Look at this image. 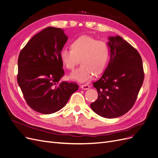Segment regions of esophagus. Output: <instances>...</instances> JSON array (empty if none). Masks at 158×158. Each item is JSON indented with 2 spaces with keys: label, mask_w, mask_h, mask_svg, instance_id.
<instances>
[{
  "label": "esophagus",
  "mask_w": 158,
  "mask_h": 158,
  "mask_svg": "<svg viewBox=\"0 0 158 158\" xmlns=\"http://www.w3.org/2000/svg\"><path fill=\"white\" fill-rule=\"evenodd\" d=\"M80 88H82V89H85V90H87L89 89V85H88V84H84V85H80Z\"/></svg>",
  "instance_id": "obj_1"
}]
</instances>
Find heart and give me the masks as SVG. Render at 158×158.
I'll list each match as a JSON object with an SVG mask.
<instances>
[{"label":"heart","instance_id":"heart-1","mask_svg":"<svg viewBox=\"0 0 158 158\" xmlns=\"http://www.w3.org/2000/svg\"><path fill=\"white\" fill-rule=\"evenodd\" d=\"M109 57L107 43L98 41L88 35L80 36L71 44V49L63 48L60 52L62 63L69 70H73L79 63L81 65L70 74V78L85 82L99 74L106 68Z\"/></svg>","mask_w":158,"mask_h":158}]
</instances>
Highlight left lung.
Returning <instances> with one entry per match:
<instances>
[{
  "mask_svg": "<svg viewBox=\"0 0 158 158\" xmlns=\"http://www.w3.org/2000/svg\"><path fill=\"white\" fill-rule=\"evenodd\" d=\"M110 59L102 77L93 83L98 99L90 104L104 118L123 115L135 104L144 81L142 58L138 52L120 36L108 37Z\"/></svg>",
  "mask_w": 158,
  "mask_h": 158,
  "instance_id": "1",
  "label": "left lung"
}]
</instances>
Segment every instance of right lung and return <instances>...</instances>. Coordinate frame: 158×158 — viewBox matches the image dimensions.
<instances>
[{
    "label": "right lung",
    "mask_w": 158,
    "mask_h": 158,
    "mask_svg": "<svg viewBox=\"0 0 158 158\" xmlns=\"http://www.w3.org/2000/svg\"><path fill=\"white\" fill-rule=\"evenodd\" d=\"M67 40L61 28L46 27L33 36L19 55L18 84L28 106L37 112L59 111L78 89L74 83H59L64 73L60 52Z\"/></svg>",
    "instance_id": "right-lung-1"
}]
</instances>
